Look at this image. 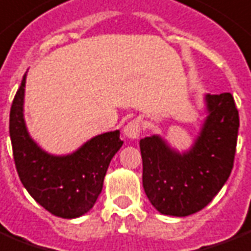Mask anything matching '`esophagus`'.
<instances>
[{
	"instance_id": "esophagus-1",
	"label": "esophagus",
	"mask_w": 251,
	"mask_h": 251,
	"mask_svg": "<svg viewBox=\"0 0 251 251\" xmlns=\"http://www.w3.org/2000/svg\"><path fill=\"white\" fill-rule=\"evenodd\" d=\"M124 134H125L126 138H138L139 134H141V121H139L138 118L127 122V125H125V127H124Z\"/></svg>"
}]
</instances>
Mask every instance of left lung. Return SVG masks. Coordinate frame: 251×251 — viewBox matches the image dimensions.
Returning <instances> with one entry per match:
<instances>
[{
	"instance_id": "8db88e82",
	"label": "left lung",
	"mask_w": 251,
	"mask_h": 251,
	"mask_svg": "<svg viewBox=\"0 0 251 251\" xmlns=\"http://www.w3.org/2000/svg\"><path fill=\"white\" fill-rule=\"evenodd\" d=\"M204 113L198 135L185 150L158 134L139 141L143 189L162 215L185 217L201 210L232 172L240 127L233 96L206 93Z\"/></svg>"
}]
</instances>
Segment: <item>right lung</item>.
Masks as SVG:
<instances>
[{
	"label": "right lung",
	"mask_w": 251,
	"mask_h": 251,
	"mask_svg": "<svg viewBox=\"0 0 251 251\" xmlns=\"http://www.w3.org/2000/svg\"><path fill=\"white\" fill-rule=\"evenodd\" d=\"M26 76L10 109V139L19 179L38 204L62 219H76L93 208L109 163L121 149L120 130L96 135L79 149L55 155L32 139L25 121Z\"/></svg>",
	"instance_id": "1"
}]
</instances>
